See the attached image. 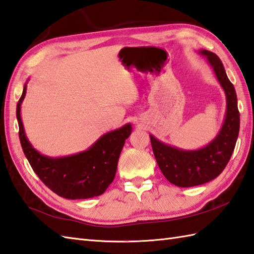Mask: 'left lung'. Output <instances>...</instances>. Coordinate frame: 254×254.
Here are the masks:
<instances>
[{"label": "left lung", "mask_w": 254, "mask_h": 254, "mask_svg": "<svg viewBox=\"0 0 254 254\" xmlns=\"http://www.w3.org/2000/svg\"><path fill=\"white\" fill-rule=\"evenodd\" d=\"M206 58L219 85L225 91L226 113L217 135L196 149H183L159 141L150 134L153 152L159 169L172 185L180 188L201 186L222 174L233 155L238 138L240 115L234 85L230 83L222 61L215 53L198 50Z\"/></svg>", "instance_id": "1"}]
</instances>
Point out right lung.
<instances>
[{"mask_svg":"<svg viewBox=\"0 0 254 254\" xmlns=\"http://www.w3.org/2000/svg\"><path fill=\"white\" fill-rule=\"evenodd\" d=\"M28 80L29 78L24 85L23 94L16 107V117L21 147L31 168L59 196L80 199L101 195L115 179L121 150L132 133L131 123L104 134L83 152L62 157L46 156L32 146L21 120L20 109Z\"/></svg>","mask_w":254,"mask_h":254,"instance_id":"add662e5","label":"right lung"}]
</instances>
